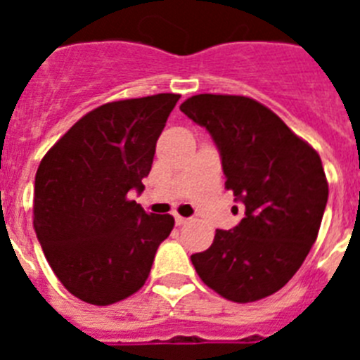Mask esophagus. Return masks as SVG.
Returning a JSON list of instances; mask_svg holds the SVG:
<instances>
[{
  "mask_svg": "<svg viewBox=\"0 0 360 360\" xmlns=\"http://www.w3.org/2000/svg\"><path fill=\"white\" fill-rule=\"evenodd\" d=\"M174 221H176V225L180 227V225H186L187 221H189V218H184V216H180V214H174Z\"/></svg>",
  "mask_w": 360,
  "mask_h": 360,
  "instance_id": "esophagus-1",
  "label": "esophagus"
}]
</instances>
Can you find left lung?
<instances>
[{"label":"left lung","mask_w":360,"mask_h":360,"mask_svg":"<svg viewBox=\"0 0 360 360\" xmlns=\"http://www.w3.org/2000/svg\"><path fill=\"white\" fill-rule=\"evenodd\" d=\"M180 110L211 133L225 187L245 205L240 224L218 229L211 247L191 262L229 301L269 297L290 281L317 240L328 202L319 155L250 97L200 94Z\"/></svg>","instance_id":"8db88e82"}]
</instances>
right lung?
Wrapping results in <instances>:
<instances>
[{"mask_svg": "<svg viewBox=\"0 0 360 360\" xmlns=\"http://www.w3.org/2000/svg\"><path fill=\"white\" fill-rule=\"evenodd\" d=\"M180 95L158 94L95 108L50 148L34 187V229L63 287L106 307L144 287L171 214H148L142 193L165 120Z\"/></svg>", "mask_w": 360, "mask_h": 360, "instance_id": "right-lung-1", "label": "right lung"}]
</instances>
